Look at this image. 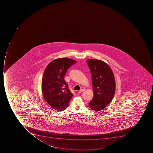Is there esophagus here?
<instances>
[{
  "label": "esophagus",
  "mask_w": 153,
  "mask_h": 153,
  "mask_svg": "<svg viewBox=\"0 0 153 153\" xmlns=\"http://www.w3.org/2000/svg\"><path fill=\"white\" fill-rule=\"evenodd\" d=\"M84 90H85L84 89H81V90H80L79 91V93H81L84 91Z\"/></svg>",
  "instance_id": "1"
}]
</instances>
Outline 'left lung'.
Here are the masks:
<instances>
[{"label": "left lung", "mask_w": 153, "mask_h": 153, "mask_svg": "<svg viewBox=\"0 0 153 153\" xmlns=\"http://www.w3.org/2000/svg\"><path fill=\"white\" fill-rule=\"evenodd\" d=\"M87 63L91 75L94 92L88 105L93 111H99L110 104L114 96V76L110 66L102 61L90 59Z\"/></svg>", "instance_id": "left-lung-1"}]
</instances>
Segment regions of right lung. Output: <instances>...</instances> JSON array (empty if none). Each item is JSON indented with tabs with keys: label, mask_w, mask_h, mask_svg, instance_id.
Here are the masks:
<instances>
[{
	"label": "right lung",
	"mask_w": 153,
	"mask_h": 153,
	"mask_svg": "<svg viewBox=\"0 0 153 153\" xmlns=\"http://www.w3.org/2000/svg\"><path fill=\"white\" fill-rule=\"evenodd\" d=\"M76 63L70 58H58L50 62L45 69L42 82V94L47 103L56 111L65 110L73 96L64 77L68 69Z\"/></svg>",
	"instance_id": "right-lung-1"
}]
</instances>
